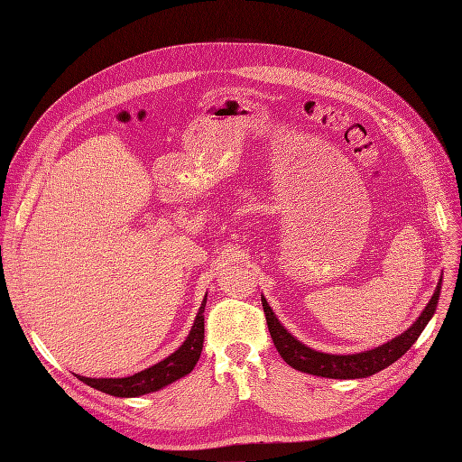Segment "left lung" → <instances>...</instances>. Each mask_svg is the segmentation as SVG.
<instances>
[{
	"instance_id": "obj_1",
	"label": "left lung",
	"mask_w": 462,
	"mask_h": 462,
	"mask_svg": "<svg viewBox=\"0 0 462 462\" xmlns=\"http://www.w3.org/2000/svg\"><path fill=\"white\" fill-rule=\"evenodd\" d=\"M439 291H441V278L436 285L432 299L424 306L420 316L411 323V326H409V329H405L402 335L394 337L377 348L357 352V354H326L302 345L300 340H297V337H293L282 326L280 319L276 318L274 312H272L268 300L263 295H261V300L266 314L270 337L274 340V345L287 365H291L297 371L310 373V374H316V377H326V379H365L398 362L400 357L415 345V340L424 331V328L429 326V321L436 312Z\"/></svg>"
}]
</instances>
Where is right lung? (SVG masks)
I'll return each instance as SVG.
<instances>
[{
    "label": "right lung",
    "instance_id": "1",
    "mask_svg": "<svg viewBox=\"0 0 462 462\" xmlns=\"http://www.w3.org/2000/svg\"><path fill=\"white\" fill-rule=\"evenodd\" d=\"M205 302H208V295L203 297L201 306L198 310V316L192 323V329L188 333L184 343L162 362L146 367L144 371H139L131 374V377L122 379H91V377H81L78 379L88 386L105 392V394L116 396V398H139L150 392H158L175 381L186 377L190 373L201 356L203 348V312H205Z\"/></svg>",
    "mask_w": 462,
    "mask_h": 462
}]
</instances>
